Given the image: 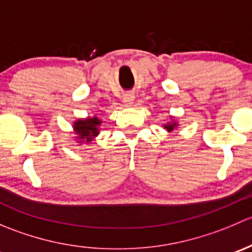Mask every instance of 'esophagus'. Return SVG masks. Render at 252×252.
Listing matches in <instances>:
<instances>
[{"label":"esophagus","instance_id":"esophagus-1","mask_svg":"<svg viewBox=\"0 0 252 252\" xmlns=\"http://www.w3.org/2000/svg\"><path fill=\"white\" fill-rule=\"evenodd\" d=\"M134 95L133 94H126V95L123 96V102L126 106H131V103L134 102Z\"/></svg>","mask_w":252,"mask_h":252}]
</instances>
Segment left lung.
<instances>
[{"instance_id": "obj_1", "label": "left lung", "mask_w": 252, "mask_h": 252, "mask_svg": "<svg viewBox=\"0 0 252 252\" xmlns=\"http://www.w3.org/2000/svg\"><path fill=\"white\" fill-rule=\"evenodd\" d=\"M171 118H172L171 122H168V123L163 124V128L167 129V131H169V133H171V131H173L174 129L178 128V123H177V122L173 121V117H171Z\"/></svg>"}]
</instances>
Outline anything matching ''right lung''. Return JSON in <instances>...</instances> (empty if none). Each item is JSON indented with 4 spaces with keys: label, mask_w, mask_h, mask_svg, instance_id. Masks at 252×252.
<instances>
[{
    "label": "right lung",
    "mask_w": 252,
    "mask_h": 252,
    "mask_svg": "<svg viewBox=\"0 0 252 252\" xmlns=\"http://www.w3.org/2000/svg\"><path fill=\"white\" fill-rule=\"evenodd\" d=\"M102 123L97 117H88V118H79L73 124V130L77 135V142L79 144H90L96 136L100 134V126Z\"/></svg>",
    "instance_id": "add662e5"
}]
</instances>
